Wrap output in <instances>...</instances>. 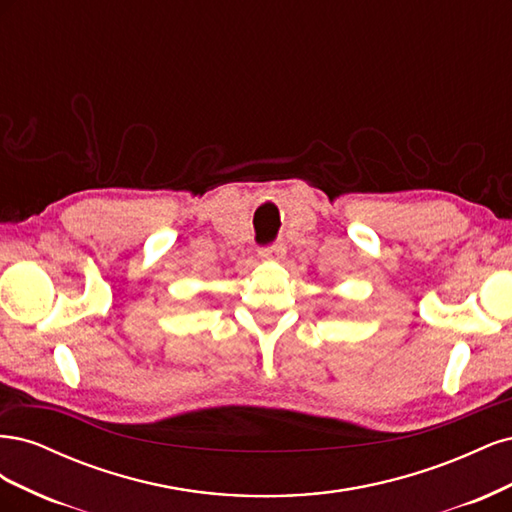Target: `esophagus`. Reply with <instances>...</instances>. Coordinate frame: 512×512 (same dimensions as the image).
Wrapping results in <instances>:
<instances>
[{
    "label": "esophagus",
    "instance_id": "obj_1",
    "mask_svg": "<svg viewBox=\"0 0 512 512\" xmlns=\"http://www.w3.org/2000/svg\"><path fill=\"white\" fill-rule=\"evenodd\" d=\"M258 256L262 260H280L284 256V247L282 245H267V247H260L258 250Z\"/></svg>",
    "mask_w": 512,
    "mask_h": 512
}]
</instances>
